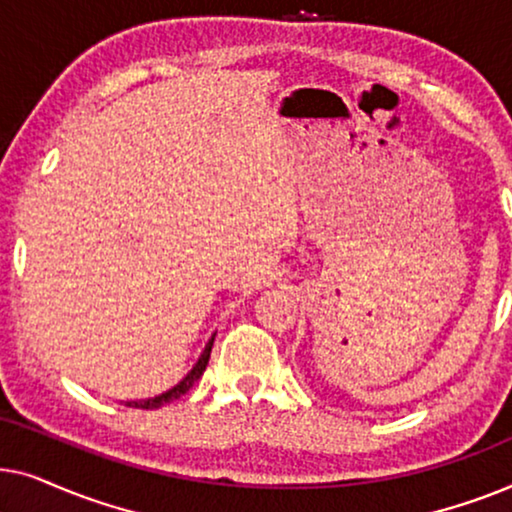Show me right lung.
I'll return each mask as SVG.
<instances>
[{"instance_id": "add662e5", "label": "right lung", "mask_w": 512, "mask_h": 512, "mask_svg": "<svg viewBox=\"0 0 512 512\" xmlns=\"http://www.w3.org/2000/svg\"><path fill=\"white\" fill-rule=\"evenodd\" d=\"M212 345H214V338L207 342V345H205V352L200 354L198 363H195V366L191 368V373H188V375L184 377V380H181V382L177 384V387L167 389L165 394H160V396L146 398V401H128L125 405H128V408H144V410H153V408H160V405H165V403L177 401V398H179V396H184L186 391L191 389L193 384L200 380L202 373H205V368H207V363H209V354H212Z\"/></svg>"}]
</instances>
